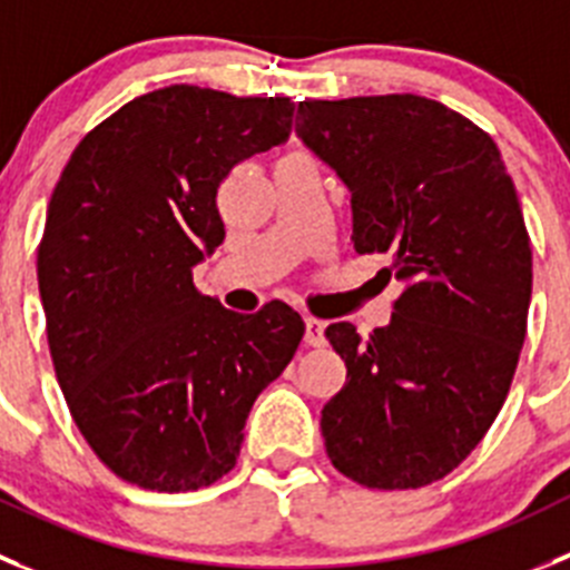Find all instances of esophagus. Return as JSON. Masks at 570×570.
Masks as SVG:
<instances>
[{"instance_id":"1","label":"esophagus","mask_w":570,"mask_h":570,"mask_svg":"<svg viewBox=\"0 0 570 570\" xmlns=\"http://www.w3.org/2000/svg\"><path fill=\"white\" fill-rule=\"evenodd\" d=\"M303 343L306 345L326 343V323L317 321V317H306V321H303Z\"/></svg>"}]
</instances>
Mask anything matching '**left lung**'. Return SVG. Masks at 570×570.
<instances>
[{
	"label": "left lung",
	"instance_id": "1",
	"mask_svg": "<svg viewBox=\"0 0 570 570\" xmlns=\"http://www.w3.org/2000/svg\"><path fill=\"white\" fill-rule=\"evenodd\" d=\"M295 131L351 194V242L391 255V323H332L345 385L323 405L332 464L368 489L453 472L507 402L531 303V247L492 137L422 95L301 100Z\"/></svg>",
	"mask_w": 570,
	"mask_h": 570
}]
</instances>
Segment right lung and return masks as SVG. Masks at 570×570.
I'll return each instance as SVG.
<instances>
[{
    "label": "right lung",
    "instance_id": "right-lung-1",
    "mask_svg": "<svg viewBox=\"0 0 570 570\" xmlns=\"http://www.w3.org/2000/svg\"><path fill=\"white\" fill-rule=\"evenodd\" d=\"M292 109L154 89L95 126L52 190L36 264L52 365L78 430L124 481L194 492L227 475L249 407L295 357L292 306L238 315L194 286L225 242L222 179L281 146Z\"/></svg>",
    "mask_w": 570,
    "mask_h": 570
}]
</instances>
